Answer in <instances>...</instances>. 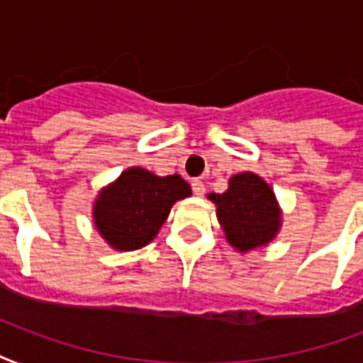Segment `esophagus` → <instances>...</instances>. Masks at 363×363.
I'll return each instance as SVG.
<instances>
[{
	"instance_id": "esophagus-1",
	"label": "esophagus",
	"mask_w": 363,
	"mask_h": 363,
	"mask_svg": "<svg viewBox=\"0 0 363 363\" xmlns=\"http://www.w3.org/2000/svg\"><path fill=\"white\" fill-rule=\"evenodd\" d=\"M192 190H194V194H196V196H203V194H205V184L201 181H199V179H194V181H192Z\"/></svg>"
}]
</instances>
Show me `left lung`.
Segmentation results:
<instances>
[{"label":"left lung","mask_w":363,"mask_h":363,"mask_svg":"<svg viewBox=\"0 0 363 363\" xmlns=\"http://www.w3.org/2000/svg\"><path fill=\"white\" fill-rule=\"evenodd\" d=\"M207 198L216 205L218 224L238 252L267 247L281 232L282 211L275 192L252 171L233 175L226 192L209 194Z\"/></svg>","instance_id":"1"}]
</instances>
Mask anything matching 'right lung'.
Listing matches in <instances>:
<instances>
[{"instance_id":"obj_1","label":"right lung","mask_w":363,"mask_h":363,"mask_svg":"<svg viewBox=\"0 0 363 363\" xmlns=\"http://www.w3.org/2000/svg\"><path fill=\"white\" fill-rule=\"evenodd\" d=\"M190 196L192 188L181 175L158 177L128 167L99 190L92 207L94 226L111 248L137 250L158 235L171 207Z\"/></svg>"}]
</instances>
